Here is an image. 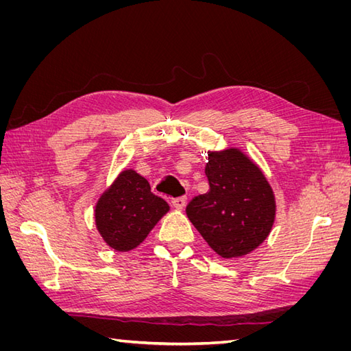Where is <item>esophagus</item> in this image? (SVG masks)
Returning a JSON list of instances; mask_svg holds the SVG:
<instances>
[{"instance_id": "34e87169", "label": "esophagus", "mask_w": 351, "mask_h": 351, "mask_svg": "<svg viewBox=\"0 0 351 351\" xmlns=\"http://www.w3.org/2000/svg\"><path fill=\"white\" fill-rule=\"evenodd\" d=\"M171 204H173V206H174L176 209H183V208L186 206V204H187V199H186L184 196L176 197V199L171 200Z\"/></svg>"}]
</instances>
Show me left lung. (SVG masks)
<instances>
[{
	"mask_svg": "<svg viewBox=\"0 0 351 351\" xmlns=\"http://www.w3.org/2000/svg\"><path fill=\"white\" fill-rule=\"evenodd\" d=\"M209 190L189 202L186 214L221 258H240L268 237L275 219L274 192L241 151L209 152Z\"/></svg>",
	"mask_w": 351,
	"mask_h": 351,
	"instance_id": "1",
	"label": "left lung"
}]
</instances>
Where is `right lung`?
I'll use <instances>...</instances> for the list:
<instances>
[{
  "mask_svg": "<svg viewBox=\"0 0 351 351\" xmlns=\"http://www.w3.org/2000/svg\"><path fill=\"white\" fill-rule=\"evenodd\" d=\"M168 209L167 202L151 192L145 177L124 169L99 197L95 222L110 247L129 252L139 246Z\"/></svg>",
  "mask_w": 351,
  "mask_h": 351,
  "instance_id": "right-lung-1",
  "label": "right lung"
}]
</instances>
